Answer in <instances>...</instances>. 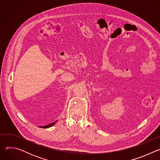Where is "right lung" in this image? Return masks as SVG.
Here are the masks:
<instances>
[{
	"label": "right lung",
	"instance_id": "right-lung-1",
	"mask_svg": "<svg viewBox=\"0 0 160 160\" xmlns=\"http://www.w3.org/2000/svg\"><path fill=\"white\" fill-rule=\"evenodd\" d=\"M56 122H53V123H51V124H49V125H45V126H42V127H40L41 128H49V127H51V126H52L53 125H54V123H55Z\"/></svg>",
	"mask_w": 160,
	"mask_h": 160
}]
</instances>
